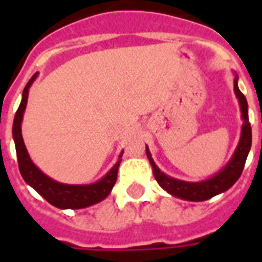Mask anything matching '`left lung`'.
I'll use <instances>...</instances> for the list:
<instances>
[{
  "instance_id": "8db88e82",
  "label": "left lung",
  "mask_w": 262,
  "mask_h": 262,
  "mask_svg": "<svg viewBox=\"0 0 262 262\" xmlns=\"http://www.w3.org/2000/svg\"><path fill=\"white\" fill-rule=\"evenodd\" d=\"M234 91H235V96L239 102L242 121H244L239 143L236 145L231 159L228 160V163L219 172H216L213 177L205 179V181H200V182H187V181H181V179L168 177L167 174L160 171L159 167L156 166V163L152 159V155L148 147H145L147 158L152 166L155 179L164 190L174 197L186 200V201H205V200L212 199L213 195L228 190L239 179L241 174L244 171L245 162H246V158L249 155V151L252 148V126L249 122L248 100L238 88V76L236 75L235 79H234Z\"/></svg>"
}]
</instances>
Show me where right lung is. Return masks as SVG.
I'll list each match as a JSON object with an SVG mask.
<instances>
[{
    "label": "right lung",
    "instance_id": "add662e5",
    "mask_svg": "<svg viewBox=\"0 0 262 262\" xmlns=\"http://www.w3.org/2000/svg\"><path fill=\"white\" fill-rule=\"evenodd\" d=\"M36 76H38V73H35L31 77V80L27 83L26 88L23 91L21 103H20V106L16 111V115H14L13 129H12L14 145H16L18 170H20L23 179L32 189L38 191L46 201H49L51 205H54L59 209H81V208H87L90 205L100 203L113 190V186H114L115 181H117L118 167L121 160H122L121 158H122L123 152L119 154L117 163L110 168V171L107 172L103 178H100L94 183L68 185V183L57 182L54 179H51L50 177H47L46 174H43L35 166L34 162L31 160L21 136L23 115H24V111H26L27 107L28 91H30V87L36 79Z\"/></svg>",
    "mask_w": 262,
    "mask_h": 262
}]
</instances>
